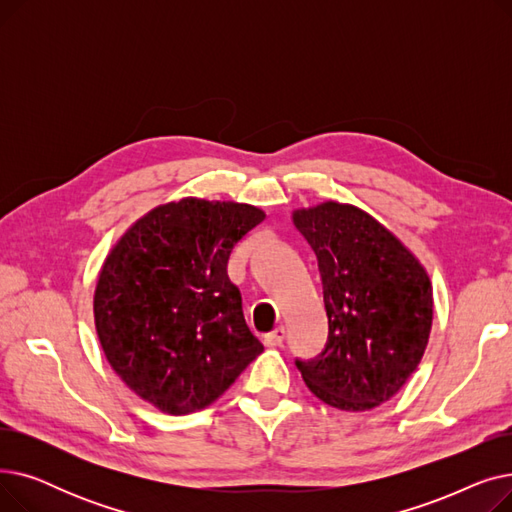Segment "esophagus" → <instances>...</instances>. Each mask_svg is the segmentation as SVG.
<instances>
[{
	"instance_id": "esophagus-1",
	"label": "esophagus",
	"mask_w": 512,
	"mask_h": 512,
	"mask_svg": "<svg viewBox=\"0 0 512 512\" xmlns=\"http://www.w3.org/2000/svg\"><path fill=\"white\" fill-rule=\"evenodd\" d=\"M284 338H286V330H284V326H278L274 332L265 334V344L267 346H280L284 342Z\"/></svg>"
}]
</instances>
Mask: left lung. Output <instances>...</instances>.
I'll use <instances>...</instances> for the list:
<instances>
[{"label":"left lung","instance_id":"obj_1","mask_svg":"<svg viewBox=\"0 0 512 512\" xmlns=\"http://www.w3.org/2000/svg\"><path fill=\"white\" fill-rule=\"evenodd\" d=\"M292 222L317 257L328 342L297 363L307 388L340 411L390 400L417 369L432 332V282L419 259L355 205L326 201Z\"/></svg>","mask_w":512,"mask_h":512}]
</instances>
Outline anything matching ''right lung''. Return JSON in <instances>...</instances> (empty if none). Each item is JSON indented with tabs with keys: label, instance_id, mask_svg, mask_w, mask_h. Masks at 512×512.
Here are the masks:
<instances>
[{
	"label": "right lung",
	"instance_id": "right-lung-1",
	"mask_svg": "<svg viewBox=\"0 0 512 512\" xmlns=\"http://www.w3.org/2000/svg\"><path fill=\"white\" fill-rule=\"evenodd\" d=\"M259 207L186 197L151 209L107 255L95 328L120 380L170 415L218 400L263 351L228 278L236 242Z\"/></svg>",
	"mask_w": 512,
	"mask_h": 512
}]
</instances>
